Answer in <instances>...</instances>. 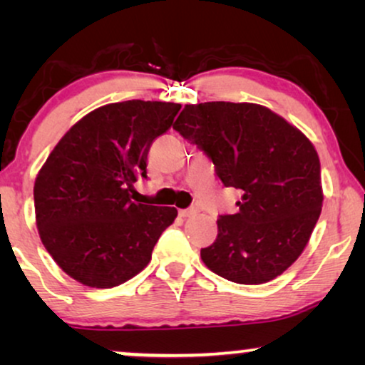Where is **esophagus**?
<instances>
[{"label":"esophagus","instance_id":"esophagus-1","mask_svg":"<svg viewBox=\"0 0 365 365\" xmlns=\"http://www.w3.org/2000/svg\"><path fill=\"white\" fill-rule=\"evenodd\" d=\"M196 212H197L196 207H187V209H181V211H179V216L189 217V216H192V214H196Z\"/></svg>","mask_w":365,"mask_h":365}]
</instances>
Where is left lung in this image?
<instances>
[{
    "instance_id": "8db88e82",
    "label": "left lung",
    "mask_w": 365,
    "mask_h": 365,
    "mask_svg": "<svg viewBox=\"0 0 365 365\" xmlns=\"http://www.w3.org/2000/svg\"><path fill=\"white\" fill-rule=\"evenodd\" d=\"M173 129L211 159L224 186L242 192L239 211L219 216L216 241L201 249L204 264L249 286L281 276L321 216V163L312 143L252 103L187 104Z\"/></svg>"
}]
</instances>
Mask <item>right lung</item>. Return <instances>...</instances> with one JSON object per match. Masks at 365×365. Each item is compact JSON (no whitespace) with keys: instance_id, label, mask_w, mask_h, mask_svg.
I'll use <instances>...</instances> for the list:
<instances>
[{"instance_id":"add662e5","label":"right lung","mask_w":365,"mask_h":365,"mask_svg":"<svg viewBox=\"0 0 365 365\" xmlns=\"http://www.w3.org/2000/svg\"><path fill=\"white\" fill-rule=\"evenodd\" d=\"M181 104L113 103L94 109L56 144L34 182L39 236L68 276L89 287L129 281L151 261L174 207L133 201L148 153Z\"/></svg>"}]
</instances>
